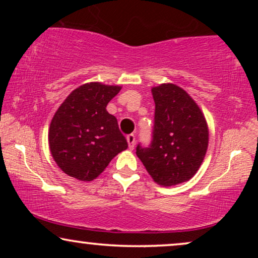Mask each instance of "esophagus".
<instances>
[{
	"label": "esophagus",
	"instance_id": "1",
	"mask_svg": "<svg viewBox=\"0 0 258 258\" xmlns=\"http://www.w3.org/2000/svg\"><path fill=\"white\" fill-rule=\"evenodd\" d=\"M126 142L129 144V149L133 150L134 147H135V135L130 134V135L126 136Z\"/></svg>",
	"mask_w": 258,
	"mask_h": 258
}]
</instances>
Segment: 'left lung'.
Wrapping results in <instances>:
<instances>
[{"label":"left lung","instance_id":"8db88e82","mask_svg":"<svg viewBox=\"0 0 258 258\" xmlns=\"http://www.w3.org/2000/svg\"><path fill=\"white\" fill-rule=\"evenodd\" d=\"M155 121L150 146L139 144L136 155L157 184L189 181L199 170L209 143L202 110L185 90L172 83L151 89Z\"/></svg>","mask_w":258,"mask_h":258}]
</instances>
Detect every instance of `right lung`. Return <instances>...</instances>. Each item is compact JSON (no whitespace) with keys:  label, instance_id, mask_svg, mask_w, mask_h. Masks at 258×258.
I'll return each instance as SVG.
<instances>
[{"label":"right lung","instance_id":"obj_1","mask_svg":"<svg viewBox=\"0 0 258 258\" xmlns=\"http://www.w3.org/2000/svg\"><path fill=\"white\" fill-rule=\"evenodd\" d=\"M121 87L90 82L69 94L49 126L51 156L59 169L80 181L100 176L116 155L128 148L107 104Z\"/></svg>","mask_w":258,"mask_h":258}]
</instances>
